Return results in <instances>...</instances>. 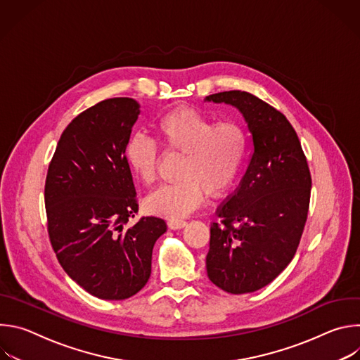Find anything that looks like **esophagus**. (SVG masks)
Here are the masks:
<instances>
[{
    "instance_id": "obj_1",
    "label": "esophagus",
    "mask_w": 360,
    "mask_h": 360,
    "mask_svg": "<svg viewBox=\"0 0 360 360\" xmlns=\"http://www.w3.org/2000/svg\"><path fill=\"white\" fill-rule=\"evenodd\" d=\"M186 225V222L184 221V219H169L168 221V228L169 229H181V228H184Z\"/></svg>"
}]
</instances>
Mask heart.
<instances>
[{
    "label": "heart",
    "instance_id": "obj_1",
    "mask_svg": "<svg viewBox=\"0 0 360 360\" xmlns=\"http://www.w3.org/2000/svg\"><path fill=\"white\" fill-rule=\"evenodd\" d=\"M153 132L168 153L182 155L178 167L181 179L152 192L145 199L148 212L181 218L198 207L203 192L218 198L233 185L248 146L246 131L239 122H217L199 111L178 107L158 118ZM125 158L143 185L157 181L160 150L152 139L132 136Z\"/></svg>",
    "mask_w": 360,
    "mask_h": 360
}]
</instances>
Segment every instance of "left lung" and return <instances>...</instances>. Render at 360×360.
<instances>
[{
  "instance_id": "left-lung-1",
  "label": "left lung",
  "mask_w": 360,
  "mask_h": 360,
  "mask_svg": "<svg viewBox=\"0 0 360 360\" xmlns=\"http://www.w3.org/2000/svg\"><path fill=\"white\" fill-rule=\"evenodd\" d=\"M208 101L236 107L252 134L248 169L211 225L207 272L228 293L255 292L293 259L307 219L312 178L299 138L286 117L246 91Z\"/></svg>"
}]
</instances>
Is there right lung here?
<instances>
[{"label":"right lung","instance_id":"obj_1","mask_svg":"<svg viewBox=\"0 0 360 360\" xmlns=\"http://www.w3.org/2000/svg\"><path fill=\"white\" fill-rule=\"evenodd\" d=\"M139 104L108 98L77 115L64 129L45 179L46 229L68 276L88 293L122 300L150 276L152 249L164 219L142 217L125 149Z\"/></svg>","mask_w":360,"mask_h":360}]
</instances>
